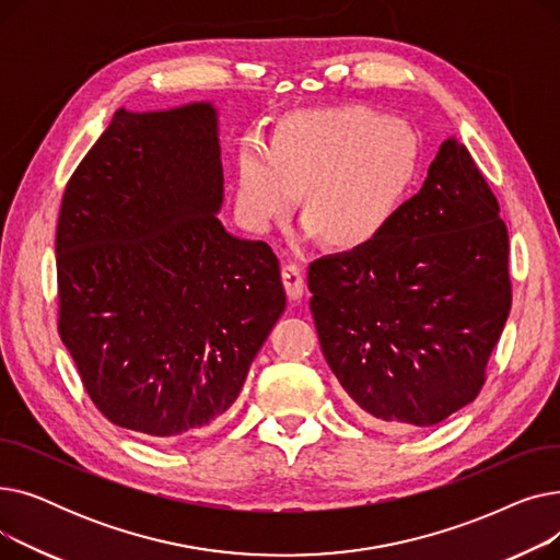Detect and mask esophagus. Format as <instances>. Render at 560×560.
Returning a JSON list of instances; mask_svg holds the SVG:
<instances>
[{"mask_svg": "<svg viewBox=\"0 0 560 560\" xmlns=\"http://www.w3.org/2000/svg\"><path fill=\"white\" fill-rule=\"evenodd\" d=\"M281 279H283V285H285V292L288 298L292 302H298L302 295H304V277H302V268L298 262H283L281 268Z\"/></svg>", "mask_w": 560, "mask_h": 560, "instance_id": "esophagus-1", "label": "esophagus"}]
</instances>
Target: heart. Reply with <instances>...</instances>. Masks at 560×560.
<instances>
[{"mask_svg":"<svg viewBox=\"0 0 560 560\" xmlns=\"http://www.w3.org/2000/svg\"><path fill=\"white\" fill-rule=\"evenodd\" d=\"M418 170V140L404 122L365 106L292 115L268 147L249 140L238 159V211L270 231L304 192L302 235L359 249L388 229Z\"/></svg>","mask_w":560,"mask_h":560,"instance_id":"b5f03b06","label":"heart"}]
</instances>
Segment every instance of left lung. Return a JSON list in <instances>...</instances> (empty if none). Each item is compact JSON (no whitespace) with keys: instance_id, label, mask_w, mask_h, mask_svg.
Wrapping results in <instances>:
<instances>
[{"instance_id":"left-lung-1","label":"left lung","mask_w":560,"mask_h":560,"mask_svg":"<svg viewBox=\"0 0 560 560\" xmlns=\"http://www.w3.org/2000/svg\"><path fill=\"white\" fill-rule=\"evenodd\" d=\"M308 288L322 354L374 422L433 427L472 401L511 279L506 224L465 144H440L376 241L313 260Z\"/></svg>"}]
</instances>
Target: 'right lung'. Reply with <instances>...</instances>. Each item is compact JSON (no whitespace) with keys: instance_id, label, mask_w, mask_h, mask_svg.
Masks as SVG:
<instances>
[{"instance_id":"right-lung-1","label":"right lung","mask_w":560,"mask_h":560,"mask_svg":"<svg viewBox=\"0 0 560 560\" xmlns=\"http://www.w3.org/2000/svg\"><path fill=\"white\" fill-rule=\"evenodd\" d=\"M218 108H117L68 182L58 334L102 413L167 440L213 424L285 311L279 258L231 235Z\"/></svg>"}]
</instances>
